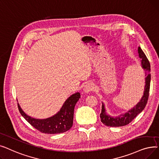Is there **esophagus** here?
Instances as JSON below:
<instances>
[{"label": "esophagus", "instance_id": "esophagus-1", "mask_svg": "<svg viewBox=\"0 0 159 159\" xmlns=\"http://www.w3.org/2000/svg\"><path fill=\"white\" fill-rule=\"evenodd\" d=\"M94 88H95V86L93 84H91V83H88L84 87V91L86 93H89L90 92L93 91V90L94 89Z\"/></svg>", "mask_w": 159, "mask_h": 159}]
</instances>
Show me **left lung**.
Listing matches in <instances>:
<instances>
[{"label": "left lung", "instance_id": "left-lung-1", "mask_svg": "<svg viewBox=\"0 0 159 159\" xmlns=\"http://www.w3.org/2000/svg\"><path fill=\"white\" fill-rule=\"evenodd\" d=\"M139 57L141 59V66L145 71V85L143 93L140 101L137 105L124 114L117 116H112L107 114L105 105L102 102V112L100 114L101 122L105 125L109 127H121L129 124L131 121L145 108L149 96V91L151 81L150 64L147 57L140 47L138 48Z\"/></svg>", "mask_w": 159, "mask_h": 159}]
</instances>
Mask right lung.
<instances>
[{
	"label": "right lung",
	"mask_w": 159,
	"mask_h": 159,
	"mask_svg": "<svg viewBox=\"0 0 159 159\" xmlns=\"http://www.w3.org/2000/svg\"><path fill=\"white\" fill-rule=\"evenodd\" d=\"M80 97V93L73 94L67 98L56 115L44 119H37L28 116L21 109L19 103L18 107L21 115L40 132L47 134L62 133L69 130L72 126L74 107Z\"/></svg>",
	"instance_id": "obj_1"
}]
</instances>
